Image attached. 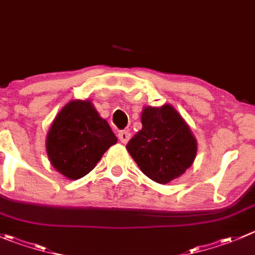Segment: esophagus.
<instances>
[{
    "label": "esophagus",
    "instance_id": "esophagus-1",
    "mask_svg": "<svg viewBox=\"0 0 255 255\" xmlns=\"http://www.w3.org/2000/svg\"><path fill=\"white\" fill-rule=\"evenodd\" d=\"M118 138H120L121 142L126 144V143L130 139V133L127 132V130H122V132L118 133Z\"/></svg>",
    "mask_w": 255,
    "mask_h": 255
}]
</instances>
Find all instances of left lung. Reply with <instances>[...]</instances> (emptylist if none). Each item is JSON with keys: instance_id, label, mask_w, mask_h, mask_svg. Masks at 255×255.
Instances as JSON below:
<instances>
[{"instance_id": "1", "label": "left lung", "mask_w": 255, "mask_h": 255, "mask_svg": "<svg viewBox=\"0 0 255 255\" xmlns=\"http://www.w3.org/2000/svg\"><path fill=\"white\" fill-rule=\"evenodd\" d=\"M142 129L128 142L127 150L143 173L165 184L193 164L197 140L179 113L170 105L145 107Z\"/></svg>"}]
</instances>
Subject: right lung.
I'll list each match as a JSON object with an SVG mask.
<instances>
[{"label": "right lung", "instance_id": "right-lung-1", "mask_svg": "<svg viewBox=\"0 0 255 255\" xmlns=\"http://www.w3.org/2000/svg\"><path fill=\"white\" fill-rule=\"evenodd\" d=\"M117 137L91 101H71L59 111L48 130L46 149L54 169L80 179L96 167Z\"/></svg>", "mask_w": 255, "mask_h": 255}]
</instances>
